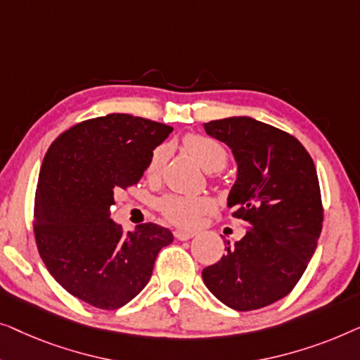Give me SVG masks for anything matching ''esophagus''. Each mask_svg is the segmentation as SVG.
Wrapping results in <instances>:
<instances>
[{"mask_svg":"<svg viewBox=\"0 0 360 360\" xmlns=\"http://www.w3.org/2000/svg\"><path fill=\"white\" fill-rule=\"evenodd\" d=\"M194 235H195L194 231H184V230H176V231H174V236L178 238L179 241L191 240V238H194Z\"/></svg>","mask_w":360,"mask_h":360,"instance_id":"34e87169","label":"esophagus"}]
</instances>
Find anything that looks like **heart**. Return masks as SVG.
Instances as JSON below:
<instances>
[{
	"mask_svg": "<svg viewBox=\"0 0 360 360\" xmlns=\"http://www.w3.org/2000/svg\"><path fill=\"white\" fill-rule=\"evenodd\" d=\"M182 146L199 163L205 171H219L225 168L229 161V150L225 145L212 136L200 134H187L182 139ZM166 160L165 146H156L151 151L148 165H146V176L156 178L160 176L161 168ZM158 209L165 219L176 226L192 229L199 224L202 215L210 209V200L202 195H181L168 194L158 202Z\"/></svg>",
	"mask_w": 360,
	"mask_h": 360,
	"instance_id": "1",
	"label": "heart"
}]
</instances>
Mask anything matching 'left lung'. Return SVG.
Listing matches in <instances>:
<instances>
[{"label": "left lung", "instance_id": "obj_1", "mask_svg": "<svg viewBox=\"0 0 360 360\" xmlns=\"http://www.w3.org/2000/svg\"><path fill=\"white\" fill-rule=\"evenodd\" d=\"M231 148L238 178L229 195L233 217L248 225L226 255L202 271L226 307L250 311L281 300L297 285L316 250L323 204L315 163L295 136L251 117L204 124Z\"/></svg>", "mask_w": 360, "mask_h": 360}]
</instances>
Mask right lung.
Returning <instances> with one entry per match:
<instances>
[{
	"mask_svg": "<svg viewBox=\"0 0 360 360\" xmlns=\"http://www.w3.org/2000/svg\"><path fill=\"white\" fill-rule=\"evenodd\" d=\"M173 127L130 114L84 120L50 145L40 166L34 235L50 274L68 293L115 310L148 283L173 233L156 224L124 233L110 220L114 194L135 186Z\"/></svg>",
	"mask_w": 360,
	"mask_h": 360,
	"instance_id": "right-lung-1",
	"label": "right lung"
}]
</instances>
